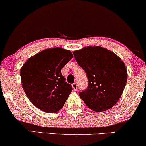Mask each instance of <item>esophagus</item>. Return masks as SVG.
Wrapping results in <instances>:
<instances>
[{
  "instance_id": "esophagus-1",
  "label": "esophagus",
  "mask_w": 146,
  "mask_h": 146,
  "mask_svg": "<svg viewBox=\"0 0 146 146\" xmlns=\"http://www.w3.org/2000/svg\"><path fill=\"white\" fill-rule=\"evenodd\" d=\"M72 87H73V89L75 90V91H77V83H73L72 84Z\"/></svg>"
}]
</instances>
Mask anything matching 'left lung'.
Instances as JSON below:
<instances>
[{
	"label": "left lung",
	"instance_id": "obj_1",
	"mask_svg": "<svg viewBox=\"0 0 146 146\" xmlns=\"http://www.w3.org/2000/svg\"><path fill=\"white\" fill-rule=\"evenodd\" d=\"M77 64L88 79L87 89L79 93L90 109L102 112L110 109L122 95L127 81V69L112 52L99 46H88L73 52Z\"/></svg>",
	"mask_w": 146,
	"mask_h": 146
}]
</instances>
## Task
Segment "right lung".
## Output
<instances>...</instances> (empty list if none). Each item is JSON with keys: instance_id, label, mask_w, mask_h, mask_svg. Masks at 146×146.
<instances>
[{"instance_id": "add662e5", "label": "right lung", "mask_w": 146, "mask_h": 146, "mask_svg": "<svg viewBox=\"0 0 146 146\" xmlns=\"http://www.w3.org/2000/svg\"><path fill=\"white\" fill-rule=\"evenodd\" d=\"M69 50L48 48L29 58L20 71L24 92L38 109L54 113L63 107L72 90L62 68L73 58Z\"/></svg>"}]
</instances>
